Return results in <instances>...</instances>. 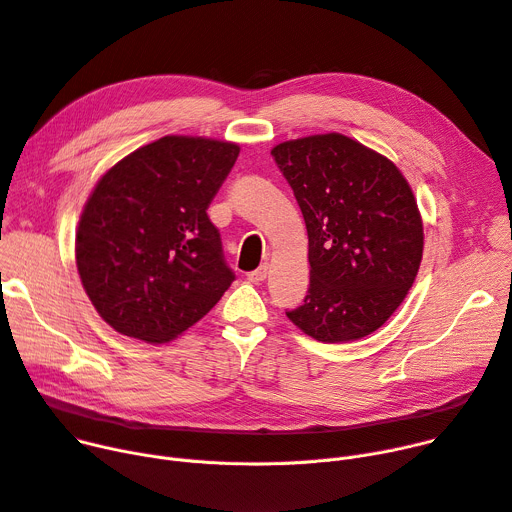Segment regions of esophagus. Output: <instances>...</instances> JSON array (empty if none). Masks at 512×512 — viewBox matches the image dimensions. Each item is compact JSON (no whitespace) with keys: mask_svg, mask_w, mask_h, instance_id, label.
I'll use <instances>...</instances> for the list:
<instances>
[{"mask_svg":"<svg viewBox=\"0 0 512 512\" xmlns=\"http://www.w3.org/2000/svg\"><path fill=\"white\" fill-rule=\"evenodd\" d=\"M265 278H267V265H259L257 269H253L247 274V280L253 284H261Z\"/></svg>","mask_w":512,"mask_h":512,"instance_id":"1","label":"esophagus"}]
</instances>
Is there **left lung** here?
Returning a JSON list of instances; mask_svg holds the SVG:
<instances>
[{"label":"left lung","mask_w":512,"mask_h":512,"mask_svg":"<svg viewBox=\"0 0 512 512\" xmlns=\"http://www.w3.org/2000/svg\"><path fill=\"white\" fill-rule=\"evenodd\" d=\"M309 234L311 286L288 319L323 344L377 331L412 288L424 251L416 197L383 154L342 133L271 150Z\"/></svg>","instance_id":"1"}]
</instances>
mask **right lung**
Masks as SVG:
<instances>
[{
  "label": "right lung",
  "mask_w": 512,
  "mask_h": 512,
  "mask_svg": "<svg viewBox=\"0 0 512 512\" xmlns=\"http://www.w3.org/2000/svg\"><path fill=\"white\" fill-rule=\"evenodd\" d=\"M232 142L164 135L100 177L76 230V265L115 331L166 344L234 280L208 208L238 158Z\"/></svg>",
  "instance_id": "obj_1"
}]
</instances>
